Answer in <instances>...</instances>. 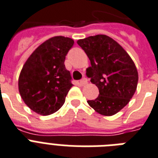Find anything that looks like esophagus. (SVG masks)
Instances as JSON below:
<instances>
[{"instance_id":"34e87169","label":"esophagus","mask_w":158,"mask_h":158,"mask_svg":"<svg viewBox=\"0 0 158 158\" xmlns=\"http://www.w3.org/2000/svg\"><path fill=\"white\" fill-rule=\"evenodd\" d=\"M87 82H88L87 79H86V78H83V79L79 81V84H80L81 86H83V85H85L86 83H87Z\"/></svg>"}]
</instances>
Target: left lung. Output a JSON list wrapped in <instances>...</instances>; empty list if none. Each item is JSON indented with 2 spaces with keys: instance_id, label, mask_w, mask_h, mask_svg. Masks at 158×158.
I'll return each instance as SVG.
<instances>
[{
  "instance_id": "1",
  "label": "left lung",
  "mask_w": 158,
  "mask_h": 158,
  "mask_svg": "<svg viewBox=\"0 0 158 158\" xmlns=\"http://www.w3.org/2000/svg\"><path fill=\"white\" fill-rule=\"evenodd\" d=\"M91 61L87 75L99 89V96L88 101L95 111L112 116L125 107L135 94L138 71L124 48L106 35H97L77 41Z\"/></svg>"
}]
</instances>
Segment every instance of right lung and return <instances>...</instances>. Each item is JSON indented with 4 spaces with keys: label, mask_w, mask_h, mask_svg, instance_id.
I'll return each instance as SVG.
<instances>
[{
    "label": "right lung",
    "mask_w": 158,
    "mask_h": 158,
    "mask_svg": "<svg viewBox=\"0 0 158 158\" xmlns=\"http://www.w3.org/2000/svg\"><path fill=\"white\" fill-rule=\"evenodd\" d=\"M73 44L74 40L68 37H52L35 50L23 66L19 93L34 112L52 114L65 103L73 84L64 61Z\"/></svg>",
    "instance_id": "add662e5"
}]
</instances>
